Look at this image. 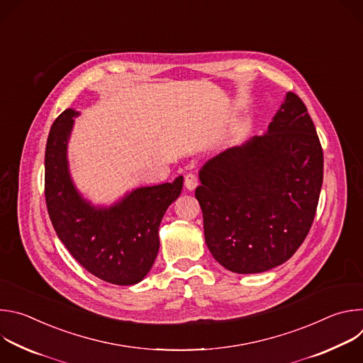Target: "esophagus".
Instances as JSON below:
<instances>
[{
    "instance_id": "1",
    "label": "esophagus",
    "mask_w": 363,
    "mask_h": 363,
    "mask_svg": "<svg viewBox=\"0 0 363 363\" xmlns=\"http://www.w3.org/2000/svg\"><path fill=\"white\" fill-rule=\"evenodd\" d=\"M196 185H198V178H196L192 172L186 174V175H185V186L192 191V189L196 188Z\"/></svg>"
}]
</instances>
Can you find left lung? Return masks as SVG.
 Returning a JSON list of instances; mask_svg holds the SVG:
<instances>
[{"label": "left lung", "mask_w": 363, "mask_h": 363, "mask_svg": "<svg viewBox=\"0 0 363 363\" xmlns=\"http://www.w3.org/2000/svg\"><path fill=\"white\" fill-rule=\"evenodd\" d=\"M195 196L205 242L240 274L287 262L313 224L323 150L303 100L289 91L267 133L230 147L199 171Z\"/></svg>", "instance_id": "1"}]
</instances>
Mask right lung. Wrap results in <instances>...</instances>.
Returning <instances> with one entry per match:
<instances>
[{"label": "right lung", "instance_id": "right-lung-1", "mask_svg": "<svg viewBox=\"0 0 363 363\" xmlns=\"http://www.w3.org/2000/svg\"><path fill=\"white\" fill-rule=\"evenodd\" d=\"M77 115L66 109L45 145L44 194L51 224L89 273L112 284H136L157 258L160 224L179 196L184 178L138 188L109 208H96L82 198L69 174L67 143Z\"/></svg>", "mask_w": 363, "mask_h": 363}]
</instances>
